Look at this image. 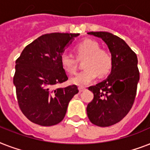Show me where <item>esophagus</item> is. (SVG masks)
<instances>
[{"instance_id": "34e87169", "label": "esophagus", "mask_w": 150, "mask_h": 150, "mask_svg": "<svg viewBox=\"0 0 150 150\" xmlns=\"http://www.w3.org/2000/svg\"><path fill=\"white\" fill-rule=\"evenodd\" d=\"M86 89V88H84V87H79V90L80 93H82V92H83Z\"/></svg>"}]
</instances>
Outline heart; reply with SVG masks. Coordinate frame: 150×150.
Returning a JSON list of instances; mask_svg holds the SVG:
<instances>
[{
  "label": "heart",
  "mask_w": 150,
  "mask_h": 150,
  "mask_svg": "<svg viewBox=\"0 0 150 150\" xmlns=\"http://www.w3.org/2000/svg\"><path fill=\"white\" fill-rule=\"evenodd\" d=\"M78 56H86L84 69L71 79V83L78 86H86L93 82L97 76L109 72L112 65V57L109 52L100 49V44L93 40H85L75 46ZM60 62L66 72L75 73L76 70L75 60L67 53L61 54Z\"/></svg>",
  "instance_id": "b5f03b06"
}]
</instances>
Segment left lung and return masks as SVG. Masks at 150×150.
I'll use <instances>...</instances> for the list:
<instances>
[{"label":"left lung","instance_id":"obj_1","mask_svg":"<svg viewBox=\"0 0 150 150\" xmlns=\"http://www.w3.org/2000/svg\"><path fill=\"white\" fill-rule=\"evenodd\" d=\"M102 39L112 57L110 74L96 86L89 87L93 100L87 106V115L95 125L108 127L121 121L132 107L139 72L136 54L125 41L107 32H90Z\"/></svg>","mask_w":150,"mask_h":150}]
</instances>
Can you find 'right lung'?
<instances>
[{"instance_id": "right-lung-1", "label": "right lung", "mask_w": 150, "mask_h": 150, "mask_svg": "<svg viewBox=\"0 0 150 150\" xmlns=\"http://www.w3.org/2000/svg\"><path fill=\"white\" fill-rule=\"evenodd\" d=\"M79 33L45 34L26 46L16 60L13 82L19 107L29 121L41 126L60 123L68 103L79 93L75 85L54 89L68 79L60 57Z\"/></svg>"}]
</instances>
